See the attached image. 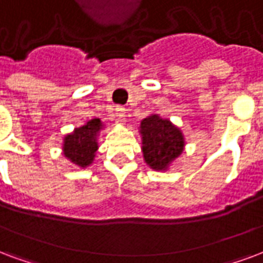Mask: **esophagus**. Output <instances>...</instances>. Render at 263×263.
<instances>
[{"label": "esophagus", "instance_id": "1", "mask_svg": "<svg viewBox=\"0 0 263 263\" xmlns=\"http://www.w3.org/2000/svg\"><path fill=\"white\" fill-rule=\"evenodd\" d=\"M116 118L119 122H123L126 119V109L123 106H116Z\"/></svg>", "mask_w": 263, "mask_h": 263}]
</instances>
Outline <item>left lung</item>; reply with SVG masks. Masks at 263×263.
<instances>
[{
    "instance_id": "8db88e82",
    "label": "left lung",
    "mask_w": 263,
    "mask_h": 263,
    "mask_svg": "<svg viewBox=\"0 0 263 263\" xmlns=\"http://www.w3.org/2000/svg\"><path fill=\"white\" fill-rule=\"evenodd\" d=\"M139 132L141 134L144 161L154 171L166 172L184 149L183 132L158 114L144 118Z\"/></svg>"
}]
</instances>
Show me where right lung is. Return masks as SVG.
Instances as JSON below:
<instances>
[{"label":"right lung","mask_w":263,"mask_h":263,"mask_svg":"<svg viewBox=\"0 0 263 263\" xmlns=\"http://www.w3.org/2000/svg\"><path fill=\"white\" fill-rule=\"evenodd\" d=\"M102 129L104 123L96 118L86 122L80 127H76L72 133L66 134L62 144L65 158L82 169L90 166L96 158L98 149V136Z\"/></svg>","instance_id":"right-lung-1"}]
</instances>
